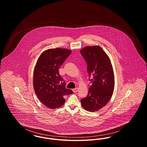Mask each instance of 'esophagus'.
Wrapping results in <instances>:
<instances>
[{"label": "esophagus", "mask_w": 147, "mask_h": 147, "mask_svg": "<svg viewBox=\"0 0 147 147\" xmlns=\"http://www.w3.org/2000/svg\"><path fill=\"white\" fill-rule=\"evenodd\" d=\"M73 90V92H74V93H76V92H78V89L77 88H74V89H73V90Z\"/></svg>", "instance_id": "obj_1"}]
</instances>
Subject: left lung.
<instances>
[{"label": "left lung", "mask_w": 147, "mask_h": 147, "mask_svg": "<svg viewBox=\"0 0 147 147\" xmlns=\"http://www.w3.org/2000/svg\"><path fill=\"white\" fill-rule=\"evenodd\" d=\"M80 53L87 64L90 83L87 96L81 100L83 108L96 111L104 107L113 94L114 74L110 60L99 46L86 47Z\"/></svg>", "instance_id": "1"}]
</instances>
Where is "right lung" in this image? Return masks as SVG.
Masks as SVG:
<instances>
[{
    "mask_svg": "<svg viewBox=\"0 0 147 147\" xmlns=\"http://www.w3.org/2000/svg\"><path fill=\"white\" fill-rule=\"evenodd\" d=\"M71 53L67 49L55 48L44 51L39 57L33 74V87L39 100L47 107L57 108L65 103L64 96L74 93L66 88L59 69Z\"/></svg>",
    "mask_w": 147,
    "mask_h": 147,
    "instance_id": "add662e5",
    "label": "right lung"
}]
</instances>
